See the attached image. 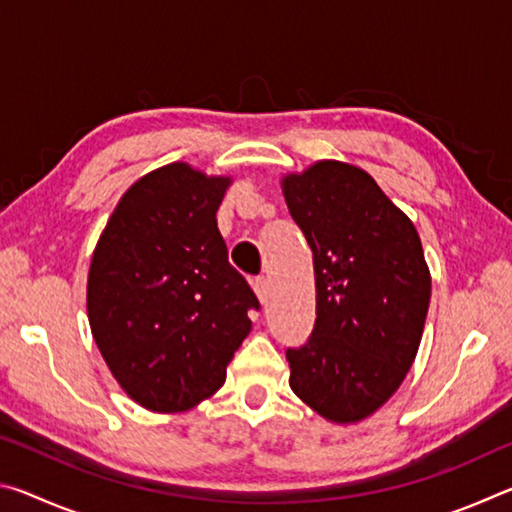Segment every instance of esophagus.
Returning a JSON list of instances; mask_svg holds the SVG:
<instances>
[{
	"label": "esophagus",
	"instance_id": "1",
	"mask_svg": "<svg viewBox=\"0 0 512 512\" xmlns=\"http://www.w3.org/2000/svg\"><path fill=\"white\" fill-rule=\"evenodd\" d=\"M253 291L257 293V298H259V302H262V305H266L268 302V296H271V282L266 280V277H255L253 282Z\"/></svg>",
	"mask_w": 512,
	"mask_h": 512
}]
</instances>
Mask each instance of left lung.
I'll return each instance as SVG.
<instances>
[{"mask_svg": "<svg viewBox=\"0 0 512 512\" xmlns=\"http://www.w3.org/2000/svg\"><path fill=\"white\" fill-rule=\"evenodd\" d=\"M314 253L316 325L287 350L289 386L336 424L391 400L418 354L431 275L413 221L354 164L320 160L282 178Z\"/></svg>", "mask_w": 512, "mask_h": 512, "instance_id": "obj_1", "label": "left lung"}]
</instances>
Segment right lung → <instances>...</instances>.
I'll return each mask as SVG.
<instances>
[{
  "instance_id": "obj_1",
  "label": "right lung",
  "mask_w": 512,
  "mask_h": 512,
  "mask_svg": "<svg viewBox=\"0 0 512 512\" xmlns=\"http://www.w3.org/2000/svg\"><path fill=\"white\" fill-rule=\"evenodd\" d=\"M230 183L187 162L146 173L119 198L92 253V336L117 384L149 411L212 397L253 327L259 302L216 228Z\"/></svg>"
}]
</instances>
